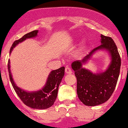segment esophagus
I'll list each match as a JSON object with an SVG mask.
<instances>
[{"label": "esophagus", "mask_w": 128, "mask_h": 128, "mask_svg": "<svg viewBox=\"0 0 128 128\" xmlns=\"http://www.w3.org/2000/svg\"><path fill=\"white\" fill-rule=\"evenodd\" d=\"M65 72H66V74H71L72 73V72L71 68H70V67L66 66V67L65 68Z\"/></svg>", "instance_id": "34e87169"}]
</instances>
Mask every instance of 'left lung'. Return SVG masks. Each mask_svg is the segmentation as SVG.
Here are the masks:
<instances>
[{"label":"left lung","instance_id":"left-lung-1","mask_svg":"<svg viewBox=\"0 0 128 128\" xmlns=\"http://www.w3.org/2000/svg\"><path fill=\"white\" fill-rule=\"evenodd\" d=\"M101 44L92 50L80 60L72 63L77 80L76 92L80 101L88 106L103 104L110 97L116 86L121 67V58L112 39L100 35ZM106 50L110 63L104 72L95 74L83 67L92 55L98 50Z\"/></svg>","mask_w":128,"mask_h":128}]
</instances>
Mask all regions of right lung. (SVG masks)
I'll list each match as a JSON object with an SVG mask.
<instances>
[{
  "label": "right lung",
  "instance_id": "1",
  "mask_svg": "<svg viewBox=\"0 0 128 128\" xmlns=\"http://www.w3.org/2000/svg\"><path fill=\"white\" fill-rule=\"evenodd\" d=\"M38 30L26 34L19 40L13 42L10 50V54L12 50L18 44L23 42L27 39L33 38L38 36ZM8 70L9 78L14 90L24 104L28 107L36 109H46L53 105L58 94V87L65 75V67L62 66L57 70H52L48 75L46 84L40 90L29 92L18 87L14 82L10 71V60H8Z\"/></svg>",
  "mask_w": 128,
  "mask_h": 128
}]
</instances>
